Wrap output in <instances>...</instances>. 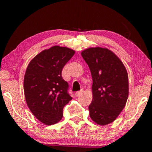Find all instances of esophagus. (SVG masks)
Here are the masks:
<instances>
[{
    "label": "esophagus",
    "instance_id": "obj_1",
    "mask_svg": "<svg viewBox=\"0 0 152 152\" xmlns=\"http://www.w3.org/2000/svg\"><path fill=\"white\" fill-rule=\"evenodd\" d=\"M83 92H84V91L83 90H81L80 91H77V92H76L75 93V95L76 97H78L80 96V95H81L83 93Z\"/></svg>",
    "mask_w": 152,
    "mask_h": 152
}]
</instances>
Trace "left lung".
Listing matches in <instances>:
<instances>
[{
  "instance_id": "left-lung-1",
  "label": "left lung",
  "mask_w": 152,
  "mask_h": 152,
  "mask_svg": "<svg viewBox=\"0 0 152 152\" xmlns=\"http://www.w3.org/2000/svg\"><path fill=\"white\" fill-rule=\"evenodd\" d=\"M93 79L91 118L99 125L113 122L124 107L129 95L127 72L120 59L107 48H90L81 53Z\"/></svg>"
}]
</instances>
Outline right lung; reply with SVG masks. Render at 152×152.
<instances>
[{
	"label": "right lung",
	"mask_w": 152,
	"mask_h": 152,
	"mask_svg": "<svg viewBox=\"0 0 152 152\" xmlns=\"http://www.w3.org/2000/svg\"><path fill=\"white\" fill-rule=\"evenodd\" d=\"M74 54L73 50L55 45L35 56L26 69L23 88L27 104L47 125L61 120L64 106L72 99L61 71Z\"/></svg>",
	"instance_id": "add662e5"
}]
</instances>
